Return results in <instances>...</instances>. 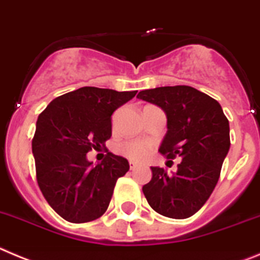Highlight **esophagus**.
<instances>
[{"label":"esophagus","mask_w":260,"mask_h":260,"mask_svg":"<svg viewBox=\"0 0 260 260\" xmlns=\"http://www.w3.org/2000/svg\"><path fill=\"white\" fill-rule=\"evenodd\" d=\"M137 167H139V165H137V163L133 162V160H129V168H131V170H135V168H137Z\"/></svg>","instance_id":"34e87169"}]
</instances>
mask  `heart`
<instances>
[{
  "mask_svg": "<svg viewBox=\"0 0 260 260\" xmlns=\"http://www.w3.org/2000/svg\"><path fill=\"white\" fill-rule=\"evenodd\" d=\"M151 145L147 141H129L121 144L119 150L133 160H144L150 153Z\"/></svg>",
  "mask_w": 260,
  "mask_h": 260,
  "instance_id": "obj_1",
  "label": "heart"
}]
</instances>
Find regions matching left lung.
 <instances>
[{
	"instance_id": "left-lung-1",
	"label": "left lung",
	"mask_w": 260,
	"mask_h": 260,
	"mask_svg": "<svg viewBox=\"0 0 260 260\" xmlns=\"http://www.w3.org/2000/svg\"><path fill=\"white\" fill-rule=\"evenodd\" d=\"M137 98L156 105L167 116V133L159 151L182 159L177 171L151 167L153 177L142 186L147 203L163 216L186 219L206 203L220 176L229 151V121L220 104L191 86H159Z\"/></svg>"
}]
</instances>
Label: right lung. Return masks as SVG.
<instances>
[{
	"label": "right lung",
	"instance_id": "obj_1",
	"mask_svg": "<svg viewBox=\"0 0 260 260\" xmlns=\"http://www.w3.org/2000/svg\"><path fill=\"white\" fill-rule=\"evenodd\" d=\"M136 93L84 86L53 100L39 115L32 140L37 182L64 220H95L109 207L116 180L127 174L129 163L109 151L93 165L86 153L105 147L111 115Z\"/></svg>",
	"mask_w": 260,
	"mask_h": 260
}]
</instances>
